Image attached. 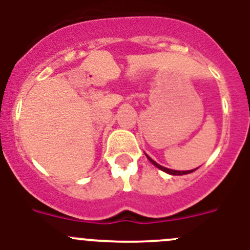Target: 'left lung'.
Masks as SVG:
<instances>
[{"instance_id": "8db88e82", "label": "left lung", "mask_w": 250, "mask_h": 250, "mask_svg": "<svg viewBox=\"0 0 250 250\" xmlns=\"http://www.w3.org/2000/svg\"><path fill=\"white\" fill-rule=\"evenodd\" d=\"M147 156V155H146ZM147 159H149L150 161H151L152 164L155 165L156 167H159V169L160 170H163V171H165V173H167V174H171V175H185V174H190V173H193L194 170H187V171H179V170H171V169H167V167H161V165H159L158 163H155V161L152 160L151 158H149V156H147Z\"/></svg>"}]
</instances>
